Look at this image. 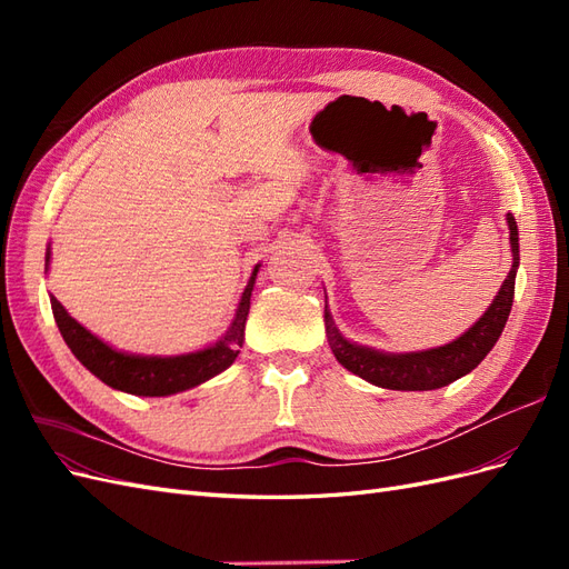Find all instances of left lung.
I'll return each mask as SVG.
<instances>
[{
	"instance_id": "1",
	"label": "left lung",
	"mask_w": 569,
	"mask_h": 569,
	"mask_svg": "<svg viewBox=\"0 0 569 569\" xmlns=\"http://www.w3.org/2000/svg\"><path fill=\"white\" fill-rule=\"evenodd\" d=\"M510 228V249H512V268L503 287L498 289V297L489 306V311L481 316L468 332L456 341L439 349H429L420 353H380L366 347H358L343 339L332 325L330 313L325 306V327L327 341L339 363L349 372L363 377L370 385L396 391H429L441 389L456 382L458 377L475 370L485 356L493 349V343L501 337L506 320L512 308L515 297V270L520 266V244H518V222L508 213Z\"/></svg>"
}]
</instances>
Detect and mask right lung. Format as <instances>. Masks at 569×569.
<instances>
[{
	"instance_id": "add662e5",
	"label": "right lung",
	"mask_w": 569,
	"mask_h": 569,
	"mask_svg": "<svg viewBox=\"0 0 569 569\" xmlns=\"http://www.w3.org/2000/svg\"><path fill=\"white\" fill-rule=\"evenodd\" d=\"M49 263V251H47ZM253 270L251 280L239 301L237 316L228 335L216 347H209L197 353L176 356V358H157V356H128L113 351L104 341L90 335L84 327L66 313V308L51 297V311L61 330L63 341L80 363L88 368L101 382L128 391L134 396H168L184 389H192L206 380H211L218 372L230 368L244 341V322L251 306V289L256 280Z\"/></svg>"
}]
</instances>
